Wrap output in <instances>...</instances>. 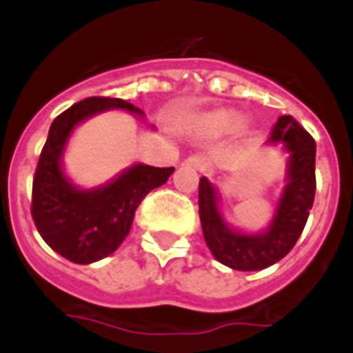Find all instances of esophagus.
Masks as SVG:
<instances>
[{"label":"esophagus","mask_w":353,"mask_h":353,"mask_svg":"<svg viewBox=\"0 0 353 353\" xmlns=\"http://www.w3.org/2000/svg\"><path fill=\"white\" fill-rule=\"evenodd\" d=\"M185 163H187L188 166L196 168V170H205V166H207V161H205V157H201V155H190V157H187Z\"/></svg>","instance_id":"1"}]
</instances>
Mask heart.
<instances>
[{"label": "heart", "instance_id": "1", "mask_svg": "<svg viewBox=\"0 0 353 353\" xmlns=\"http://www.w3.org/2000/svg\"><path fill=\"white\" fill-rule=\"evenodd\" d=\"M209 126L216 132H231L245 126V119L240 115H214L209 119Z\"/></svg>", "mask_w": 353, "mask_h": 353}]
</instances>
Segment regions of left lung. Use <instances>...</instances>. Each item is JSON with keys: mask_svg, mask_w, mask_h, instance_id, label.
<instances>
[{"mask_svg": "<svg viewBox=\"0 0 353 353\" xmlns=\"http://www.w3.org/2000/svg\"><path fill=\"white\" fill-rule=\"evenodd\" d=\"M269 146H282L285 161L284 188L274 216L263 231L245 232L227 223L218 188L199 179V220L212 256L236 271H260L288 254L301 238L315 198V141L291 117L282 115L273 128Z\"/></svg>", "mask_w": 353, "mask_h": 353, "instance_id": "obj_1", "label": "left lung"}]
</instances>
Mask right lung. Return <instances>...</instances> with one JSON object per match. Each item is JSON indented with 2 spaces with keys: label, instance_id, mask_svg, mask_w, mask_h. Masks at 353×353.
<instances>
[{
  "label": "right lung",
  "instance_id": "obj_1",
  "mask_svg": "<svg viewBox=\"0 0 353 353\" xmlns=\"http://www.w3.org/2000/svg\"><path fill=\"white\" fill-rule=\"evenodd\" d=\"M110 110H124L144 121L143 110L122 99L91 97L52 121L32 181V220L52 251L74 263H93L119 249L132 229L144 196L168 181L174 168L135 163L112 181L77 187L63 170V152L74 128Z\"/></svg>",
  "mask_w": 353,
  "mask_h": 353
}]
</instances>
